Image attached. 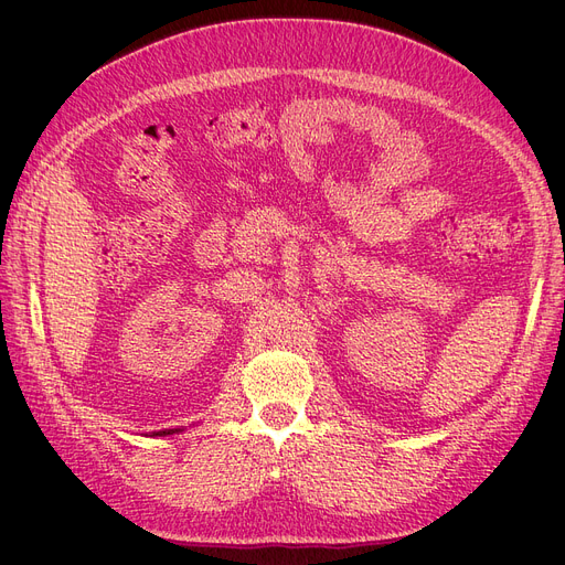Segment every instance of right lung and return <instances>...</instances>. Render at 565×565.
Instances as JSON below:
<instances>
[{"label":"right lung","mask_w":565,"mask_h":565,"mask_svg":"<svg viewBox=\"0 0 565 565\" xmlns=\"http://www.w3.org/2000/svg\"><path fill=\"white\" fill-rule=\"evenodd\" d=\"M169 434H174V429H164V431H156L152 436H169Z\"/></svg>","instance_id":"right-lung-1"}]
</instances>
